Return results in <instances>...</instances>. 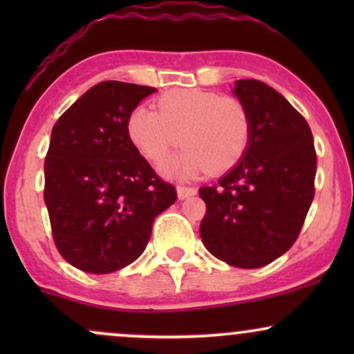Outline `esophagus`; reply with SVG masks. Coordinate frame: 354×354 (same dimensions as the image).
<instances>
[{
  "instance_id": "esophagus-1",
  "label": "esophagus",
  "mask_w": 354,
  "mask_h": 354,
  "mask_svg": "<svg viewBox=\"0 0 354 354\" xmlns=\"http://www.w3.org/2000/svg\"><path fill=\"white\" fill-rule=\"evenodd\" d=\"M178 198L180 200H186V198L193 196V194H196V188H193V186H183V185H178Z\"/></svg>"
}]
</instances>
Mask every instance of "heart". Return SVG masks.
Listing matches in <instances>:
<instances>
[{
  "label": "heart",
  "instance_id": "1",
  "mask_svg": "<svg viewBox=\"0 0 354 354\" xmlns=\"http://www.w3.org/2000/svg\"><path fill=\"white\" fill-rule=\"evenodd\" d=\"M126 133L136 151L161 166L178 145L185 151L174 171L181 176L223 174L245 158L251 141V116L241 101L214 91L174 88L156 98V111L138 106Z\"/></svg>",
  "mask_w": 354,
  "mask_h": 354
}]
</instances>
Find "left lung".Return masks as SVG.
I'll return each instance as SVG.
<instances>
[{"instance_id":"1","label":"left lung","mask_w":354,"mask_h":354,"mask_svg":"<svg viewBox=\"0 0 354 354\" xmlns=\"http://www.w3.org/2000/svg\"><path fill=\"white\" fill-rule=\"evenodd\" d=\"M234 95L251 116L250 148L216 185L200 188V236L218 259L253 270L299 236L315 198L316 151L310 124L274 88L238 80Z\"/></svg>"}]
</instances>
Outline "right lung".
I'll use <instances>...</instances> for the list:
<instances>
[{
	"instance_id": "right-lung-1",
	"label": "right lung",
	"mask_w": 354,
	"mask_h": 354,
	"mask_svg": "<svg viewBox=\"0 0 354 354\" xmlns=\"http://www.w3.org/2000/svg\"><path fill=\"white\" fill-rule=\"evenodd\" d=\"M156 91L101 81L53 126L44 160V203L59 254L81 271L106 274L145 251L154 218L176 201L126 133L129 113Z\"/></svg>"
}]
</instances>
